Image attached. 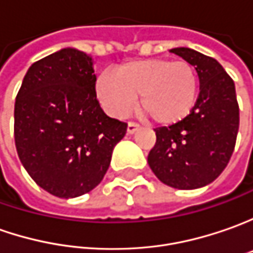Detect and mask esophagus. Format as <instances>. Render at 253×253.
I'll return each mask as SVG.
<instances>
[{
    "instance_id": "34e87169",
    "label": "esophagus",
    "mask_w": 253,
    "mask_h": 253,
    "mask_svg": "<svg viewBox=\"0 0 253 253\" xmlns=\"http://www.w3.org/2000/svg\"><path fill=\"white\" fill-rule=\"evenodd\" d=\"M137 130H138V125H135V123H128L127 125V134H134Z\"/></svg>"
}]
</instances>
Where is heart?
<instances>
[{
	"label": "heart",
	"instance_id": "obj_1",
	"mask_svg": "<svg viewBox=\"0 0 253 253\" xmlns=\"http://www.w3.org/2000/svg\"><path fill=\"white\" fill-rule=\"evenodd\" d=\"M96 95L105 110L115 118L125 116L140 95V110L155 123L170 126L185 120L195 109L199 75L187 61L134 60L118 67L115 77L100 75Z\"/></svg>",
	"mask_w": 253,
	"mask_h": 253
}]
</instances>
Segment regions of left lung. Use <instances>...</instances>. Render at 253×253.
<instances>
[{
	"label": "left lung",
	"mask_w": 253,
	"mask_h": 253,
	"mask_svg": "<svg viewBox=\"0 0 253 253\" xmlns=\"http://www.w3.org/2000/svg\"><path fill=\"white\" fill-rule=\"evenodd\" d=\"M169 51L196 68L200 93L185 120L155 128L148 165L168 186L199 189L220 176L234 151L240 127L235 85L215 58L189 47Z\"/></svg>",
	"instance_id": "1"
}]
</instances>
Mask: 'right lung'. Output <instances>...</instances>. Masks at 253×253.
I'll list each match as a JSON object with an SVG mask.
<instances>
[{
	"instance_id": "1",
	"label": "right lung",
	"mask_w": 253,
	"mask_h": 253,
	"mask_svg": "<svg viewBox=\"0 0 253 253\" xmlns=\"http://www.w3.org/2000/svg\"><path fill=\"white\" fill-rule=\"evenodd\" d=\"M93 58L61 48L33 63L15 100V145L23 168L50 195L73 199L98 186L127 125L96 99Z\"/></svg>"
}]
</instances>
